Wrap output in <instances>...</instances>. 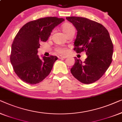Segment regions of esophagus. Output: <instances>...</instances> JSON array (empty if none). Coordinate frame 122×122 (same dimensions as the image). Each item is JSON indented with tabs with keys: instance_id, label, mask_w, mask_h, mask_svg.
I'll return each instance as SVG.
<instances>
[{
	"instance_id": "esophagus-1",
	"label": "esophagus",
	"mask_w": 122,
	"mask_h": 122,
	"mask_svg": "<svg viewBox=\"0 0 122 122\" xmlns=\"http://www.w3.org/2000/svg\"><path fill=\"white\" fill-rule=\"evenodd\" d=\"M67 56H58V58H59V59H65V58H66Z\"/></svg>"
}]
</instances>
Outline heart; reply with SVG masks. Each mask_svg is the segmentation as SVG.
I'll return each mask as SVG.
<instances>
[{
  "mask_svg": "<svg viewBox=\"0 0 122 122\" xmlns=\"http://www.w3.org/2000/svg\"><path fill=\"white\" fill-rule=\"evenodd\" d=\"M62 29L63 31L67 34L70 33L72 31L75 30V28L72 25L70 24L66 23L64 24L62 26ZM56 52L59 54H64L67 52V48L65 47H62V46H58V47H56L55 49Z\"/></svg>",
  "mask_w": 122,
  "mask_h": 122,
  "instance_id": "1",
  "label": "heart"
}]
</instances>
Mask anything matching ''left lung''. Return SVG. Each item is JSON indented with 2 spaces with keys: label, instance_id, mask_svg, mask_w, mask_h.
I'll return each mask as SVG.
<instances>
[{
  "label": "left lung",
  "instance_id": "obj_1",
  "mask_svg": "<svg viewBox=\"0 0 122 122\" xmlns=\"http://www.w3.org/2000/svg\"><path fill=\"white\" fill-rule=\"evenodd\" d=\"M77 30L73 50L85 51L87 58L82 62L75 57L71 69L73 76L82 83L90 84L98 80L112 61L113 45L108 30L97 22L78 16L66 17Z\"/></svg>",
  "mask_w": 122,
  "mask_h": 122
}]
</instances>
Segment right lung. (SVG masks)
Masks as SVG:
<instances>
[{
	"label": "right lung",
	"instance_id": "add662e5",
	"mask_svg": "<svg viewBox=\"0 0 122 122\" xmlns=\"http://www.w3.org/2000/svg\"><path fill=\"white\" fill-rule=\"evenodd\" d=\"M64 19L46 17L27 23L20 29L11 45L10 60L15 73L25 83L35 85L50 74L58 58L50 55L40 59L37 49Z\"/></svg>",
	"mask_w": 122,
	"mask_h": 122
}]
</instances>
